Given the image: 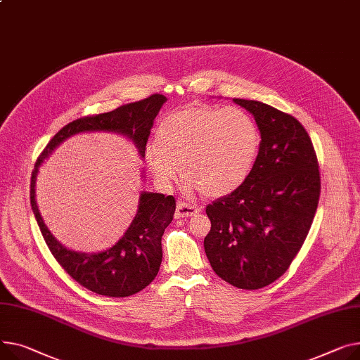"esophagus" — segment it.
Returning a JSON list of instances; mask_svg holds the SVG:
<instances>
[{"instance_id":"obj_1","label":"esophagus","mask_w":360,"mask_h":360,"mask_svg":"<svg viewBox=\"0 0 360 360\" xmlns=\"http://www.w3.org/2000/svg\"><path fill=\"white\" fill-rule=\"evenodd\" d=\"M200 212V208L195 207V205H191V204H186L184 201H179L176 204V211H175V215L178 219L181 217H193V215L198 214Z\"/></svg>"}]
</instances>
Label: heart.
Instances as JSON below:
<instances>
[{
    "label": "heart",
    "instance_id": "1",
    "mask_svg": "<svg viewBox=\"0 0 360 360\" xmlns=\"http://www.w3.org/2000/svg\"><path fill=\"white\" fill-rule=\"evenodd\" d=\"M260 134L253 117L242 108L194 105L166 115L159 140L145 148L155 179L169 188L184 176L191 186L223 197L249 176L257 156Z\"/></svg>",
    "mask_w": 360,
    "mask_h": 360
}]
</instances>
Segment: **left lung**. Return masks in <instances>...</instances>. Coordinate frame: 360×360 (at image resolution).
<instances>
[{"label": "left lung", "instance_id": "obj_1", "mask_svg": "<svg viewBox=\"0 0 360 360\" xmlns=\"http://www.w3.org/2000/svg\"><path fill=\"white\" fill-rule=\"evenodd\" d=\"M253 117L259 153L246 181L207 205L204 238L210 265L240 290H259L282 276L313 224L320 198L319 162L298 120L268 104L233 100Z\"/></svg>", "mask_w": 360, "mask_h": 360}]
</instances>
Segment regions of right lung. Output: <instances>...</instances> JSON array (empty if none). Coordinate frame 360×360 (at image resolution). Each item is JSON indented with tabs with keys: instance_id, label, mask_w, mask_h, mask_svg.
Instances as JSON below:
<instances>
[{
	"instance_id": "add662e5",
	"label": "right lung",
	"mask_w": 360,
	"mask_h": 360,
	"mask_svg": "<svg viewBox=\"0 0 360 360\" xmlns=\"http://www.w3.org/2000/svg\"><path fill=\"white\" fill-rule=\"evenodd\" d=\"M166 100L165 95L153 94L110 112L82 117L66 124L47 143L32 172L30 204L47 248L72 278L98 295L130 297L145 290L156 278L162 263V236L174 219L176 201L172 195L143 191L130 227L114 246L98 253L75 252L60 245L41 219L36 202L39 167L66 139L88 131L122 134L133 141L143 159L153 120Z\"/></svg>"
}]
</instances>
